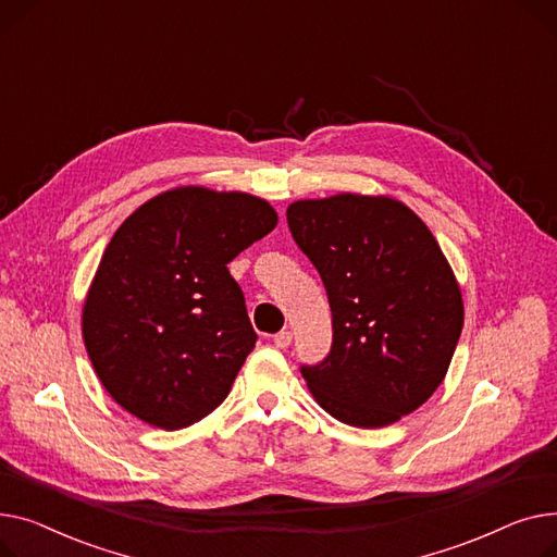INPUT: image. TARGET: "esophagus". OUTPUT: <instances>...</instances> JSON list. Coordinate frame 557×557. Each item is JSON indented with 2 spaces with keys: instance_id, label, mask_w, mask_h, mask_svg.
Returning a JSON list of instances; mask_svg holds the SVG:
<instances>
[{
  "instance_id": "esophagus-1",
  "label": "esophagus",
  "mask_w": 557,
  "mask_h": 557,
  "mask_svg": "<svg viewBox=\"0 0 557 557\" xmlns=\"http://www.w3.org/2000/svg\"><path fill=\"white\" fill-rule=\"evenodd\" d=\"M292 344V333L289 331H281L274 335V346L276 348H287Z\"/></svg>"
}]
</instances>
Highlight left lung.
Segmentation results:
<instances>
[{
    "label": "left lung",
    "instance_id": "1",
    "mask_svg": "<svg viewBox=\"0 0 557 557\" xmlns=\"http://www.w3.org/2000/svg\"><path fill=\"white\" fill-rule=\"evenodd\" d=\"M287 224L333 310L331 352L301 367L319 407L373 430L428 403L463 331L461 287L428 224L357 193L292 202Z\"/></svg>",
    "mask_w": 557,
    "mask_h": 557
}]
</instances>
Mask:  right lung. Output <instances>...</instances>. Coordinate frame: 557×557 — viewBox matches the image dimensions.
<instances>
[{
	"label": "right lung",
	"mask_w": 557,
	"mask_h": 557,
	"mask_svg": "<svg viewBox=\"0 0 557 557\" xmlns=\"http://www.w3.org/2000/svg\"><path fill=\"white\" fill-rule=\"evenodd\" d=\"M276 222L256 195L182 186L116 228L83 306V339L125 411L182 430L228 396L258 337L226 265Z\"/></svg>",
	"instance_id": "right-lung-1"
}]
</instances>
